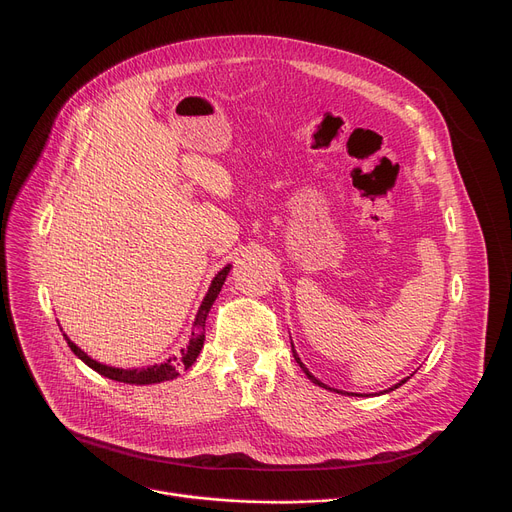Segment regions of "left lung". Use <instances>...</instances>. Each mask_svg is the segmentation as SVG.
Returning a JSON list of instances; mask_svg holds the SVG:
<instances>
[{
  "instance_id": "1",
  "label": "left lung",
  "mask_w": 512,
  "mask_h": 512,
  "mask_svg": "<svg viewBox=\"0 0 512 512\" xmlns=\"http://www.w3.org/2000/svg\"><path fill=\"white\" fill-rule=\"evenodd\" d=\"M290 344H292V342H290ZM292 355H294V361H297V363H299V365H301V369H303V371H305V375H307V378H309V380H311V382H313V384H317V386H321V388H328V386H326V384H321V382H319V380H317V378H315V375H311V373H309V369H307V367H305V365H303V363H301V359H299V355H297V351H294V346H292ZM407 380H409V378H407ZM407 380H402V382H400V384H396V386H392V388H390V390H394V388H398V386H402V384H405V382H407ZM328 390H332V388H328ZM390 390H386V392H390ZM336 392H338V390H336ZM340 394H342V392H340ZM346 394H348V392H346Z\"/></svg>"
}]
</instances>
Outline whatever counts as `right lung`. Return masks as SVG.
<instances>
[{
    "label": "right lung",
    "instance_id": "1",
    "mask_svg": "<svg viewBox=\"0 0 512 512\" xmlns=\"http://www.w3.org/2000/svg\"><path fill=\"white\" fill-rule=\"evenodd\" d=\"M232 265H226L224 270H220L218 274H215V278L211 280V286L205 294V299L197 311V317H195V324H193V334H191V340H188V346L182 348L180 355L176 357H170L168 361L159 363V365H149V367H139V369H120V367H110V365H103V363H97L95 359H91L85 351H80V348L64 334L68 346L72 348V353L87 363L91 369H95L97 373H101L103 378H110V380H116V382H124V384H137V386H145V384H159V382H168V380H174L176 375H180V369H188L191 367L199 353L203 348V340H205V319H207V313L213 305V301L218 299V294L226 282V276L230 272Z\"/></svg>",
    "mask_w": 512,
    "mask_h": 512
}]
</instances>
